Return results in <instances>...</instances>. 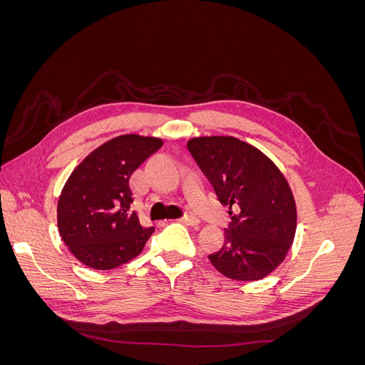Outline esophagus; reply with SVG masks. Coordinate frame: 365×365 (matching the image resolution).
Masks as SVG:
<instances>
[{
    "mask_svg": "<svg viewBox=\"0 0 365 365\" xmlns=\"http://www.w3.org/2000/svg\"><path fill=\"white\" fill-rule=\"evenodd\" d=\"M180 222L184 225H197L200 224V219H197L196 216H184L180 219Z\"/></svg>",
    "mask_w": 365,
    "mask_h": 365,
    "instance_id": "1",
    "label": "esophagus"
}]
</instances>
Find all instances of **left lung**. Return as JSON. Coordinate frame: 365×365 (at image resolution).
Instances as JSON below:
<instances>
[{"instance_id":"left-lung-1","label":"left lung","mask_w":365,"mask_h":365,"mask_svg":"<svg viewBox=\"0 0 365 365\" xmlns=\"http://www.w3.org/2000/svg\"><path fill=\"white\" fill-rule=\"evenodd\" d=\"M187 148L231 210L224 245L210 254V262L233 280L267 277L284 260L297 230L295 200L284 175L262 150L235 137H195Z\"/></svg>"}]
</instances>
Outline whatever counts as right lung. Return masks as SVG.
Wrapping results in <instances>:
<instances>
[{"instance_id":"right-lung-1","label":"right lung","mask_w":365,"mask_h":365,"mask_svg":"<svg viewBox=\"0 0 365 365\" xmlns=\"http://www.w3.org/2000/svg\"><path fill=\"white\" fill-rule=\"evenodd\" d=\"M163 140L138 134L103 143L71 172L58 201V228L63 244L93 269H114L135 259L155 228L130 212L129 180Z\"/></svg>"}]
</instances>
